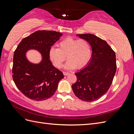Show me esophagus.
I'll list each match as a JSON object with an SVG mask.
<instances>
[{
    "label": "esophagus",
    "instance_id": "obj_1",
    "mask_svg": "<svg viewBox=\"0 0 134 134\" xmlns=\"http://www.w3.org/2000/svg\"><path fill=\"white\" fill-rule=\"evenodd\" d=\"M63 74L64 75H68L69 74V73L68 72H66V71H63Z\"/></svg>",
    "mask_w": 134,
    "mask_h": 134
}]
</instances>
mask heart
I'll return each instance as SVG.
<instances>
[{
    "instance_id": "obj_1",
    "label": "heart",
    "mask_w": 134,
    "mask_h": 134,
    "mask_svg": "<svg viewBox=\"0 0 134 134\" xmlns=\"http://www.w3.org/2000/svg\"><path fill=\"white\" fill-rule=\"evenodd\" d=\"M91 53V44L87 40L71 37L62 40L58 44V48L51 47L49 52L51 60L58 68L62 65L66 56L68 60L64 68L66 69L83 67L90 60Z\"/></svg>"
}]
</instances>
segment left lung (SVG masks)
Returning a JSON list of instances; mask_svg holds the SVG:
<instances>
[{
	"label": "left lung",
	"mask_w": 134,
	"mask_h": 134,
	"mask_svg": "<svg viewBox=\"0 0 134 134\" xmlns=\"http://www.w3.org/2000/svg\"><path fill=\"white\" fill-rule=\"evenodd\" d=\"M77 36L90 43L92 55L88 65L75 73L77 80L71 87L78 98L92 102L103 96L111 86L116 71V54L106 41L94 35Z\"/></svg>",
	"instance_id": "obj_1"
}]
</instances>
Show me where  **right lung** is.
Segmentation results:
<instances>
[{
	"mask_svg": "<svg viewBox=\"0 0 134 134\" xmlns=\"http://www.w3.org/2000/svg\"><path fill=\"white\" fill-rule=\"evenodd\" d=\"M62 34L54 31H37L24 38L14 51L12 76L18 90L34 100L47 99L54 94L59 82L64 78L63 72L54 67L50 60L51 46ZM30 49L38 51L43 59L39 64L30 63L26 52Z\"/></svg>",
	"mask_w": 134,
	"mask_h": 134,
	"instance_id": "right-lung-1",
	"label": "right lung"
}]
</instances>
